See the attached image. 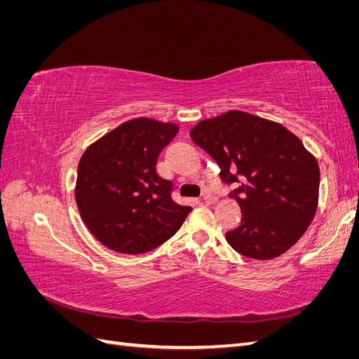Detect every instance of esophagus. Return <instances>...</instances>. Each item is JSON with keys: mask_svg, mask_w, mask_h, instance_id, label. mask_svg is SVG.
I'll use <instances>...</instances> for the list:
<instances>
[{"mask_svg": "<svg viewBox=\"0 0 359 359\" xmlns=\"http://www.w3.org/2000/svg\"><path fill=\"white\" fill-rule=\"evenodd\" d=\"M203 201H205L206 203H215V202H217V198L214 196L212 193L205 191V193H203Z\"/></svg>", "mask_w": 359, "mask_h": 359, "instance_id": "34e87169", "label": "esophagus"}]
</instances>
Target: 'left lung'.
<instances>
[{
	"instance_id": "left-lung-1",
	"label": "left lung",
	"mask_w": 359,
	"mask_h": 359,
	"mask_svg": "<svg viewBox=\"0 0 359 359\" xmlns=\"http://www.w3.org/2000/svg\"><path fill=\"white\" fill-rule=\"evenodd\" d=\"M193 142L220 166L231 196L241 206V224L226 233L231 247L257 260L278 257L314 219L319 202L318 160L299 137L278 123L243 111L202 119Z\"/></svg>"
}]
</instances>
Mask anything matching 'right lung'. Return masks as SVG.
Here are the masks:
<instances>
[{"label": "right lung", "mask_w": 359, "mask_h": 359, "mask_svg": "<svg viewBox=\"0 0 359 359\" xmlns=\"http://www.w3.org/2000/svg\"><path fill=\"white\" fill-rule=\"evenodd\" d=\"M178 130L173 123L135 118L85 149L76 205L88 231L107 248L147 253L175 235L190 214V206L172 201V182L156 169Z\"/></svg>", "instance_id": "obj_1"}]
</instances>
